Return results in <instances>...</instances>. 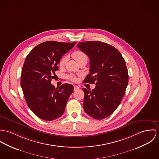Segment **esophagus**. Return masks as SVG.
<instances>
[{"mask_svg":"<svg viewBox=\"0 0 159 159\" xmlns=\"http://www.w3.org/2000/svg\"><path fill=\"white\" fill-rule=\"evenodd\" d=\"M79 89V87L77 86H75L74 88V91H76V90H77V89Z\"/></svg>","mask_w":159,"mask_h":159,"instance_id":"34e87169","label":"esophagus"}]
</instances>
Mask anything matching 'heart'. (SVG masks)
Wrapping results in <instances>:
<instances>
[{"label": "heart", "instance_id": "obj_1", "mask_svg": "<svg viewBox=\"0 0 159 159\" xmlns=\"http://www.w3.org/2000/svg\"><path fill=\"white\" fill-rule=\"evenodd\" d=\"M73 57L77 62L79 61L80 60L84 59V58H87L84 52L80 51H76L74 52L73 54ZM65 59H66V57L65 56L61 57V59L60 60V61H59V65H60L61 66H62L64 65L65 62ZM68 77L72 81L75 80V77L73 75H69Z\"/></svg>", "mask_w": 159, "mask_h": 159}]
</instances>
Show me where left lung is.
<instances>
[{
  "mask_svg": "<svg viewBox=\"0 0 159 159\" xmlns=\"http://www.w3.org/2000/svg\"><path fill=\"white\" fill-rule=\"evenodd\" d=\"M77 47L89 59V74L84 82L96 84L84 91V109L90 117L102 120L112 114L122 100L128 84V72L120 52L100 41L82 42Z\"/></svg>",
  "mask_w": 159,
  "mask_h": 159,
  "instance_id": "obj_1",
  "label": "left lung"
}]
</instances>
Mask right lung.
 Here are the masks:
<instances>
[{
    "label": "right lung",
    "instance_id": "obj_1",
    "mask_svg": "<svg viewBox=\"0 0 159 159\" xmlns=\"http://www.w3.org/2000/svg\"><path fill=\"white\" fill-rule=\"evenodd\" d=\"M75 43L47 41L34 47L25 59L21 87L28 107L42 120L51 121L61 117L73 92L71 84L56 88L51 81L59 70L61 57Z\"/></svg>",
    "mask_w": 159,
    "mask_h": 159
}]
</instances>
